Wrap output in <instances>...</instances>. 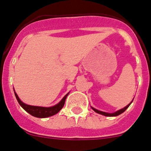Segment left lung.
Masks as SVG:
<instances>
[{
    "mask_svg": "<svg viewBox=\"0 0 151 151\" xmlns=\"http://www.w3.org/2000/svg\"><path fill=\"white\" fill-rule=\"evenodd\" d=\"M132 102V101L131 102H130V104H129L128 105L126 106L125 108H123V109H120V110H119V111H116V112H114V113H111V114H110V113L103 112V111H99V110L96 109V108H92V109L93 110V111H94L95 112L98 113V114H99L104 115V116H118V115H119V114H121L122 113L124 112V111H126V110L129 108V106L130 104H131Z\"/></svg>",
    "mask_w": 151,
    "mask_h": 151,
    "instance_id": "obj_1",
    "label": "left lung"
}]
</instances>
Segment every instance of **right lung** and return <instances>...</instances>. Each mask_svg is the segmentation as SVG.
I'll list each match as a JSON object with an SVG mask.
<instances>
[{"instance_id":"add662e5","label":"right lung","mask_w":151,"mask_h":151,"mask_svg":"<svg viewBox=\"0 0 151 151\" xmlns=\"http://www.w3.org/2000/svg\"><path fill=\"white\" fill-rule=\"evenodd\" d=\"M14 93L19 104L21 105L22 108L31 115L38 118H46L56 114L57 113L59 112L60 110L63 108L65 102L66 98H67L68 95V93L65 95V96H64L63 99L55 105L52 106V107H49V108H46V107H38V106H32L25 104V103H23L20 100L19 98V96H17L16 92H14Z\"/></svg>"}]
</instances>
